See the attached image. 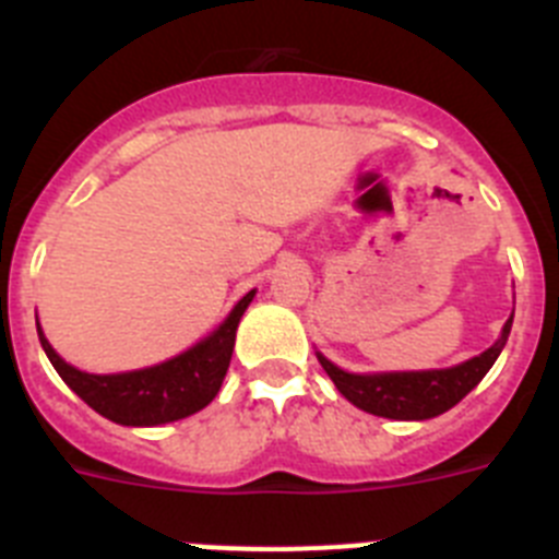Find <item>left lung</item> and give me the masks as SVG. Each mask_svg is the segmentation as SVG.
Here are the masks:
<instances>
[{
  "label": "left lung",
  "mask_w": 559,
  "mask_h": 559,
  "mask_svg": "<svg viewBox=\"0 0 559 559\" xmlns=\"http://www.w3.org/2000/svg\"><path fill=\"white\" fill-rule=\"evenodd\" d=\"M510 322L503 324L501 338L476 358L464 360L451 369H428V372H383V374H353L330 364L319 355V364L353 406L389 419H431L453 408L459 400L481 383L490 372L503 344L510 338Z\"/></svg>",
  "instance_id": "8db88e82"
}]
</instances>
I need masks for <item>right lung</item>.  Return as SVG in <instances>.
<instances>
[{"instance_id":"obj_1","label":"right lung","mask_w":559,"mask_h":559,"mask_svg":"<svg viewBox=\"0 0 559 559\" xmlns=\"http://www.w3.org/2000/svg\"><path fill=\"white\" fill-rule=\"evenodd\" d=\"M251 299H254V290H249L235 305L229 319L210 338L190 347L187 353L176 355V358L165 360V364L136 369V372H81V369L69 367L67 360L49 347L41 328H38V338H41L49 364L56 367L63 383L86 406H92L111 423H120V426H162V423L185 419L201 412L218 394L226 369H229L231 349H235L237 324H240V316L246 313Z\"/></svg>"}]
</instances>
